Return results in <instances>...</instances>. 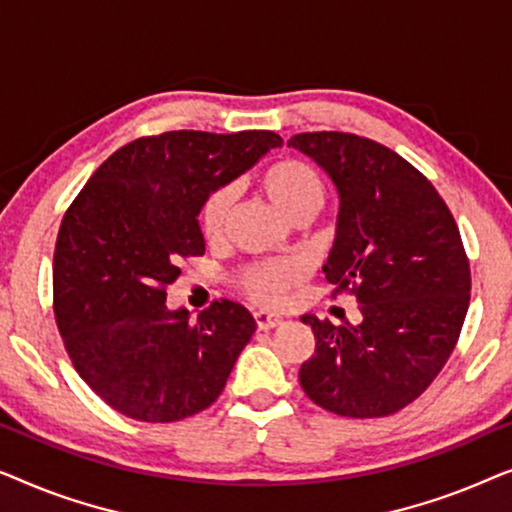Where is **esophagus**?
<instances>
[{
    "label": "esophagus",
    "mask_w": 512,
    "mask_h": 512,
    "mask_svg": "<svg viewBox=\"0 0 512 512\" xmlns=\"http://www.w3.org/2000/svg\"><path fill=\"white\" fill-rule=\"evenodd\" d=\"M254 317H256V324H258V328H261V331H270V328H275V326L282 324V317H277V314L265 312V310L256 312Z\"/></svg>",
    "instance_id": "obj_1"
}]
</instances>
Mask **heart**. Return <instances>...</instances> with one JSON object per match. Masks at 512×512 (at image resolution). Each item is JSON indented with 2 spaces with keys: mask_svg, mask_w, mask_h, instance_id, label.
Masks as SVG:
<instances>
[{
  "mask_svg": "<svg viewBox=\"0 0 512 512\" xmlns=\"http://www.w3.org/2000/svg\"><path fill=\"white\" fill-rule=\"evenodd\" d=\"M258 188L277 207V212L289 221L305 214H317L326 195L319 172L296 158L277 160V163L265 167L258 174ZM230 209H233V191L230 188H216L202 202L198 226L207 242H216L223 235ZM300 279H303V268L293 261L254 263L240 272L242 289L251 298L270 305L279 303L286 291L300 284Z\"/></svg>",
  "mask_w": 512,
  "mask_h": 512,
  "instance_id": "b5f03b06",
  "label": "heart"
}]
</instances>
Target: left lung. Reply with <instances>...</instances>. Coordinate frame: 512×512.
<instances>
[{
  "mask_svg": "<svg viewBox=\"0 0 512 512\" xmlns=\"http://www.w3.org/2000/svg\"><path fill=\"white\" fill-rule=\"evenodd\" d=\"M289 146L338 191L324 275L361 310L345 326L300 317L317 340L300 387L335 415H394L433 382L464 326L471 270L459 228L431 181L373 139L303 132Z\"/></svg>",
  "mask_w": 512,
  "mask_h": 512,
  "instance_id": "8db88e82",
  "label": "left lung"
}]
</instances>
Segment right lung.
<instances>
[{"instance_id": "add662e5", "label": "right lung", "mask_w": 512, "mask_h": 512, "mask_svg": "<svg viewBox=\"0 0 512 512\" xmlns=\"http://www.w3.org/2000/svg\"><path fill=\"white\" fill-rule=\"evenodd\" d=\"M282 137L174 130L104 160L62 219L53 310L90 389L125 417L179 422L212 405L256 331L251 312L214 300L198 321L170 310L179 258L205 254L198 212L216 188L251 170Z\"/></svg>"}]
</instances>
